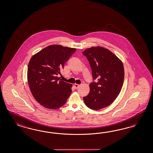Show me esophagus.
I'll list each match as a JSON object with an SVG mask.
<instances>
[{
  "label": "esophagus",
  "instance_id": "esophagus-1",
  "mask_svg": "<svg viewBox=\"0 0 153 153\" xmlns=\"http://www.w3.org/2000/svg\"><path fill=\"white\" fill-rule=\"evenodd\" d=\"M74 88L76 89H78L79 87L80 86V85L79 84H75L74 85Z\"/></svg>",
  "mask_w": 153,
  "mask_h": 153
}]
</instances>
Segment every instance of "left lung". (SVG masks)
Returning a JSON list of instances; mask_svg holds the SVG:
<instances>
[{
	"label": "left lung",
	"instance_id": "8db88e82",
	"mask_svg": "<svg viewBox=\"0 0 153 153\" xmlns=\"http://www.w3.org/2000/svg\"><path fill=\"white\" fill-rule=\"evenodd\" d=\"M88 60L93 78L90 92L83 97L89 108L100 110L110 105L118 97L122 89L124 69L122 61L109 50L92 47L82 52Z\"/></svg>",
	"mask_w": 153,
	"mask_h": 153
}]
</instances>
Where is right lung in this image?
<instances>
[{
  "mask_svg": "<svg viewBox=\"0 0 153 153\" xmlns=\"http://www.w3.org/2000/svg\"><path fill=\"white\" fill-rule=\"evenodd\" d=\"M76 51L75 48L51 45L33 55L27 67V82L31 94L41 105L57 109L67 102L72 85L63 82L61 74L64 64Z\"/></svg>",
  "mask_w": 153,
  "mask_h": 153,
  "instance_id": "right-lung-1",
  "label": "right lung"
}]
</instances>
